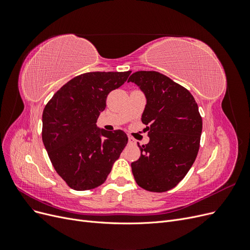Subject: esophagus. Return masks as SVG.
I'll return each mask as SVG.
<instances>
[{
	"mask_svg": "<svg viewBox=\"0 0 250 250\" xmlns=\"http://www.w3.org/2000/svg\"><path fill=\"white\" fill-rule=\"evenodd\" d=\"M128 144H130V145H133V144H135V140L132 139V138H128Z\"/></svg>",
	"mask_w": 250,
	"mask_h": 250,
	"instance_id": "1",
	"label": "esophagus"
}]
</instances>
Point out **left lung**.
Returning <instances> with one entry per match:
<instances>
[{
  "label": "left lung",
  "mask_w": 250,
  "mask_h": 250,
  "mask_svg": "<svg viewBox=\"0 0 250 250\" xmlns=\"http://www.w3.org/2000/svg\"><path fill=\"white\" fill-rule=\"evenodd\" d=\"M128 82L145 94L142 122L150 139L147 145L138 144L141 156L131 163L134 179L147 191H169L184 179L197 156L202 131L198 105L187 88L158 72H135Z\"/></svg>",
  "instance_id": "left-lung-1"
}]
</instances>
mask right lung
Segmentation results:
<instances>
[{"label":"right lung","instance_id":"add662e5","mask_svg":"<svg viewBox=\"0 0 250 250\" xmlns=\"http://www.w3.org/2000/svg\"><path fill=\"white\" fill-rule=\"evenodd\" d=\"M131 72H90L66 82L42 112V142L53 167L73 190H92L106 180L128 138L96 123L111 90Z\"/></svg>","mask_w":250,"mask_h":250}]
</instances>
